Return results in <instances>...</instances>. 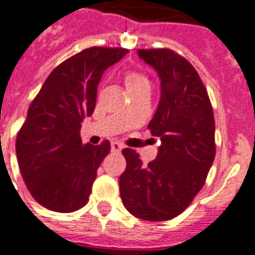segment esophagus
I'll return each mask as SVG.
<instances>
[{
  "label": "esophagus",
  "mask_w": 255,
  "mask_h": 255,
  "mask_svg": "<svg viewBox=\"0 0 255 255\" xmlns=\"http://www.w3.org/2000/svg\"><path fill=\"white\" fill-rule=\"evenodd\" d=\"M111 149L114 152H119L123 149V144L119 143V141H112L111 143Z\"/></svg>",
  "instance_id": "esophagus-1"
}]
</instances>
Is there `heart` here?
Segmentation results:
<instances>
[{"mask_svg":"<svg viewBox=\"0 0 255 255\" xmlns=\"http://www.w3.org/2000/svg\"><path fill=\"white\" fill-rule=\"evenodd\" d=\"M124 83H126V87H127L129 94L140 91V90L149 88L148 78L145 75H143V74L136 73V71H129V73H127V75L124 78Z\"/></svg>","mask_w":255,"mask_h":255,"instance_id":"obj_1","label":"heart"}]
</instances>
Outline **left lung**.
Here are the masks:
<instances>
[{"mask_svg":"<svg viewBox=\"0 0 255 255\" xmlns=\"http://www.w3.org/2000/svg\"><path fill=\"white\" fill-rule=\"evenodd\" d=\"M137 54L161 81L160 103L148 124L161 145L148 165L131 148L122 151L127 167L119 180L120 197L135 217L167 221L182 213L205 184L216 156L213 108L185 58L170 49H139Z\"/></svg>","mask_w":255,"mask_h":255,"instance_id":"1","label":"left lung"}]
</instances>
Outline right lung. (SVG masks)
<instances>
[{
    "label": "right lung",
    "instance_id": "1",
    "mask_svg": "<svg viewBox=\"0 0 255 255\" xmlns=\"http://www.w3.org/2000/svg\"><path fill=\"white\" fill-rule=\"evenodd\" d=\"M128 53L123 47H88L50 73L27 111L15 141L18 164L30 194L38 204L71 213L88 202L96 170L110 153L82 144L83 119L95 110L103 73Z\"/></svg>",
    "mask_w": 255,
    "mask_h": 255
}]
</instances>
